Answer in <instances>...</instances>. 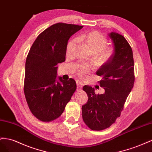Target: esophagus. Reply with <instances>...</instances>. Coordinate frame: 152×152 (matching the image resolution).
I'll list each match as a JSON object with an SVG mask.
<instances>
[{"instance_id":"obj_1","label":"esophagus","mask_w":152,"mask_h":152,"mask_svg":"<svg viewBox=\"0 0 152 152\" xmlns=\"http://www.w3.org/2000/svg\"><path fill=\"white\" fill-rule=\"evenodd\" d=\"M76 85H77V90H80L82 86H83V84L81 83L80 81H76Z\"/></svg>"}]
</instances>
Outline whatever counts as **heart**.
<instances>
[{
  "mask_svg": "<svg viewBox=\"0 0 152 152\" xmlns=\"http://www.w3.org/2000/svg\"><path fill=\"white\" fill-rule=\"evenodd\" d=\"M77 41L83 42L88 47L90 51L95 53L97 58L101 62H105L109 60L113 53V49L111 46L107 45V38L101 33L97 30H92L88 33H85L77 37ZM76 40L69 41L66 47V53L69 55L75 46ZM92 67L88 65H83L79 67L77 75L83 77L86 74L92 71Z\"/></svg>",
  "mask_w": 152,
  "mask_h": 152,
  "instance_id": "1",
  "label": "heart"
}]
</instances>
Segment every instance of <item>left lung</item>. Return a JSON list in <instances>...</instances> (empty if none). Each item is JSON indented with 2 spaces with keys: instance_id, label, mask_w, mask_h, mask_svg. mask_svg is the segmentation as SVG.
I'll list each match as a JSON object with an SVG mask.
<instances>
[{
  "instance_id": "1",
  "label": "left lung",
  "mask_w": 152,
  "mask_h": 152,
  "mask_svg": "<svg viewBox=\"0 0 152 152\" xmlns=\"http://www.w3.org/2000/svg\"><path fill=\"white\" fill-rule=\"evenodd\" d=\"M109 35L113 42V53L96 72L102 77L99 83L105 92L96 95L92 86L85 85L83 88L88 100L82 106V117L92 131H102L115 122L120 116L135 81L131 46L118 33L111 32Z\"/></svg>"
}]
</instances>
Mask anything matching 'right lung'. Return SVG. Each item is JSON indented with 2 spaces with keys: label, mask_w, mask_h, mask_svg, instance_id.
Wrapping results in <instances>:
<instances>
[{
  "label": "right lung",
  "mask_w": 152,
  "mask_h": 152,
  "mask_svg": "<svg viewBox=\"0 0 152 152\" xmlns=\"http://www.w3.org/2000/svg\"><path fill=\"white\" fill-rule=\"evenodd\" d=\"M83 26L57 23L37 36L25 62L24 94L37 119L50 122L62 114L76 90L75 80L57 77V65L66 60L67 41Z\"/></svg>",
  "instance_id": "add662e5"
}]
</instances>
